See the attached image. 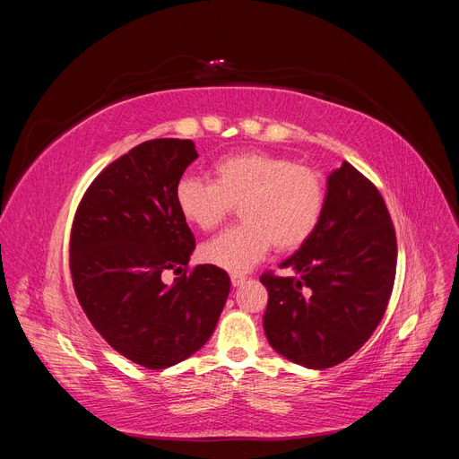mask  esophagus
<instances>
[{
  "label": "esophagus",
  "instance_id": "obj_1",
  "mask_svg": "<svg viewBox=\"0 0 459 459\" xmlns=\"http://www.w3.org/2000/svg\"><path fill=\"white\" fill-rule=\"evenodd\" d=\"M245 281H247V277L243 273H233L231 275V285L233 287H241Z\"/></svg>",
  "mask_w": 459,
  "mask_h": 459
}]
</instances>
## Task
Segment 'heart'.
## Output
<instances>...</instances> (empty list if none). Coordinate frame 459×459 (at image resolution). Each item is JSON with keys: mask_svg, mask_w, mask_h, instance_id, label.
I'll list each match as a JSON object with an SVG mask.
<instances>
[{"mask_svg": "<svg viewBox=\"0 0 459 459\" xmlns=\"http://www.w3.org/2000/svg\"><path fill=\"white\" fill-rule=\"evenodd\" d=\"M179 212L197 230L218 228L238 204L243 220L201 247V258L233 273L247 272L270 247L289 253L307 243L325 208L324 176L281 155L243 151L212 164V182L184 176L176 186Z\"/></svg>", "mask_w": 459, "mask_h": 459, "instance_id": "b5f03b06", "label": "heart"}]
</instances>
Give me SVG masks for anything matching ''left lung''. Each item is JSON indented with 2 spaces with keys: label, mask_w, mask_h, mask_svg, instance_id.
<instances>
[{
  "label": "left lung",
  "mask_w": 459,
  "mask_h": 459,
  "mask_svg": "<svg viewBox=\"0 0 459 459\" xmlns=\"http://www.w3.org/2000/svg\"><path fill=\"white\" fill-rule=\"evenodd\" d=\"M262 273L268 289L264 333L272 349L310 369L333 368L371 337L396 273V233L379 189L342 162L327 178L325 208L312 238Z\"/></svg>",
  "instance_id": "obj_1"
}]
</instances>
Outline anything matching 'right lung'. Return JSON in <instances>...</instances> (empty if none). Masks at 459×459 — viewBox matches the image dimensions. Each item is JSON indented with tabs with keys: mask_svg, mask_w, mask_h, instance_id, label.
<instances>
[{
	"mask_svg": "<svg viewBox=\"0 0 459 459\" xmlns=\"http://www.w3.org/2000/svg\"><path fill=\"white\" fill-rule=\"evenodd\" d=\"M199 155L191 140H151L97 176L71 231V273L82 310L124 358L164 369L211 339L230 295V275L186 270L195 238L176 204V186Z\"/></svg>",
	"mask_w": 459,
	"mask_h": 459,
	"instance_id": "obj_1",
	"label": "right lung"
}]
</instances>
